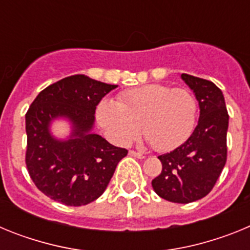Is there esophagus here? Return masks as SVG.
<instances>
[{
  "mask_svg": "<svg viewBox=\"0 0 250 250\" xmlns=\"http://www.w3.org/2000/svg\"><path fill=\"white\" fill-rule=\"evenodd\" d=\"M129 155L135 156V158H139V159H144L145 158L144 154H141V152H138V151H134V150H130Z\"/></svg>",
  "mask_w": 250,
  "mask_h": 250,
  "instance_id": "esophagus-1",
  "label": "esophagus"
}]
</instances>
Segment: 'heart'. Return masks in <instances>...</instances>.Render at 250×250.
<instances>
[{
	"label": "heart",
	"mask_w": 250,
	"mask_h": 250,
	"mask_svg": "<svg viewBox=\"0 0 250 250\" xmlns=\"http://www.w3.org/2000/svg\"><path fill=\"white\" fill-rule=\"evenodd\" d=\"M198 104L189 90L149 83L120 92L118 100L104 99L96 120L106 136L118 145H129L143 126L159 151L183 144L195 126Z\"/></svg>",
	"instance_id": "b5f03b06"
}]
</instances>
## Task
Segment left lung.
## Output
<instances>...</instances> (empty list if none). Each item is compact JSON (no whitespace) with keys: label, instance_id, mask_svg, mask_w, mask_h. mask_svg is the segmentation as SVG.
I'll use <instances>...</instances> for the list:
<instances>
[{"label":"left lung","instance_id":"left-lung-1","mask_svg":"<svg viewBox=\"0 0 250 250\" xmlns=\"http://www.w3.org/2000/svg\"><path fill=\"white\" fill-rule=\"evenodd\" d=\"M182 79L199 103V121L184 144L158 156L163 169L151 185L163 199L188 204L210 193L220 176L227 163L229 115L215 83L188 74Z\"/></svg>","mask_w":250,"mask_h":250}]
</instances>
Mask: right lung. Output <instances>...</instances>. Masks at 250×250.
<instances>
[{"label":"right lung","instance_id":"1","mask_svg":"<svg viewBox=\"0 0 250 250\" xmlns=\"http://www.w3.org/2000/svg\"><path fill=\"white\" fill-rule=\"evenodd\" d=\"M118 85L74 75L47 86L26 114V167L40 191L55 202L81 207L94 202L109 185L127 150L92 132L95 110ZM59 117L72 123L68 139L59 141L49 125Z\"/></svg>","mask_w":250,"mask_h":250}]
</instances>
